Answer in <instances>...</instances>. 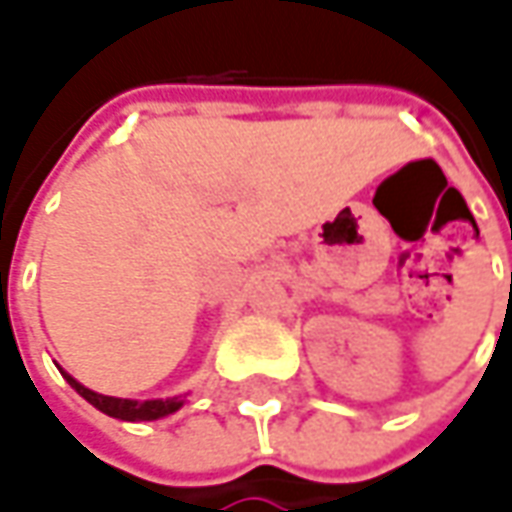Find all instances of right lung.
<instances>
[{"label": "right lung", "mask_w": 512, "mask_h": 512, "mask_svg": "<svg viewBox=\"0 0 512 512\" xmlns=\"http://www.w3.org/2000/svg\"><path fill=\"white\" fill-rule=\"evenodd\" d=\"M60 368V366H57ZM63 380L69 382L74 391L80 393L85 402H91L96 410H102L105 416L121 418V421H157V418H166L171 413H177L182 405H185V396H169V399H146V402H138V399H119V396H105V393H96L91 388H85L82 382H77L71 377L69 371H63Z\"/></svg>", "instance_id": "obj_1"}]
</instances>
